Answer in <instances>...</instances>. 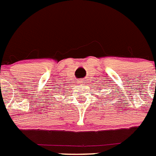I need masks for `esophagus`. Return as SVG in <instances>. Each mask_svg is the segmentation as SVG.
<instances>
[{"label": "esophagus", "instance_id": "esophagus-1", "mask_svg": "<svg viewBox=\"0 0 156 156\" xmlns=\"http://www.w3.org/2000/svg\"><path fill=\"white\" fill-rule=\"evenodd\" d=\"M82 83H83V81H82Z\"/></svg>", "mask_w": 156, "mask_h": 156}]
</instances>
